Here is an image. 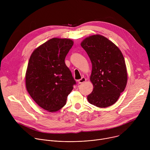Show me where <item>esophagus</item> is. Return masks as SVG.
<instances>
[{
    "instance_id": "34e87169",
    "label": "esophagus",
    "mask_w": 150,
    "mask_h": 150,
    "mask_svg": "<svg viewBox=\"0 0 150 150\" xmlns=\"http://www.w3.org/2000/svg\"><path fill=\"white\" fill-rule=\"evenodd\" d=\"M86 80H87L86 78H84V77H82L81 79H80L78 80V83H83V82H85V81H86Z\"/></svg>"
}]
</instances>
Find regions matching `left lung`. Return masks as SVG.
I'll use <instances>...</instances> for the list:
<instances>
[{"label":"left lung","mask_w":150,"mask_h":150,"mask_svg":"<svg viewBox=\"0 0 150 150\" xmlns=\"http://www.w3.org/2000/svg\"><path fill=\"white\" fill-rule=\"evenodd\" d=\"M81 46L92 63L90 81L93 90L87 100L98 108H108L117 101L127 83L123 56L113 42L98 34L85 38Z\"/></svg>","instance_id":"obj_1"}]
</instances>
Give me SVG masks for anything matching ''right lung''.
<instances>
[{
	"label": "right lung",
	"instance_id": "right-lung-1",
	"mask_svg": "<svg viewBox=\"0 0 150 150\" xmlns=\"http://www.w3.org/2000/svg\"><path fill=\"white\" fill-rule=\"evenodd\" d=\"M73 45L71 39L53 38L35 49L30 57L25 74L27 91L48 112L62 108L76 84L65 62Z\"/></svg>",
	"mask_w": 150,
	"mask_h": 150
}]
</instances>
